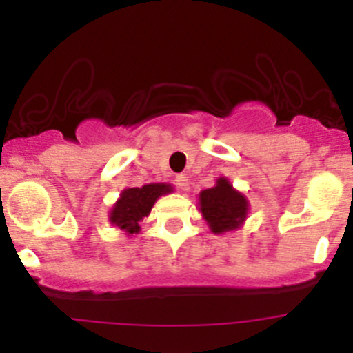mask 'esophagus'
<instances>
[{"mask_svg": "<svg viewBox=\"0 0 353 353\" xmlns=\"http://www.w3.org/2000/svg\"><path fill=\"white\" fill-rule=\"evenodd\" d=\"M174 184H176L177 190H181V191H188V188H190V181H188V177L184 176V174H179V176H176V179H174Z\"/></svg>", "mask_w": 353, "mask_h": 353, "instance_id": "1", "label": "esophagus"}]
</instances>
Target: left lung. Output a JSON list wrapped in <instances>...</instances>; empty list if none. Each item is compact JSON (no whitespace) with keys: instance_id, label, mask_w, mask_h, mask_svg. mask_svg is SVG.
<instances>
[{"instance_id":"1","label":"left lung","mask_w":353,"mask_h":353,"mask_svg":"<svg viewBox=\"0 0 353 353\" xmlns=\"http://www.w3.org/2000/svg\"><path fill=\"white\" fill-rule=\"evenodd\" d=\"M199 210L212 232L223 234L237 229L244 222L248 201L243 194L234 191L225 177H220L215 188L199 193Z\"/></svg>"}]
</instances>
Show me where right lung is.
Here are the masks:
<instances>
[{"instance_id":"right-lung-1","label":"right lung","mask_w":353,"mask_h":353,"mask_svg":"<svg viewBox=\"0 0 353 353\" xmlns=\"http://www.w3.org/2000/svg\"><path fill=\"white\" fill-rule=\"evenodd\" d=\"M172 191L169 184H147L141 188L124 190L119 201L110 212V222L128 234H137L140 230L138 223L150 213L157 198Z\"/></svg>"}]
</instances>
